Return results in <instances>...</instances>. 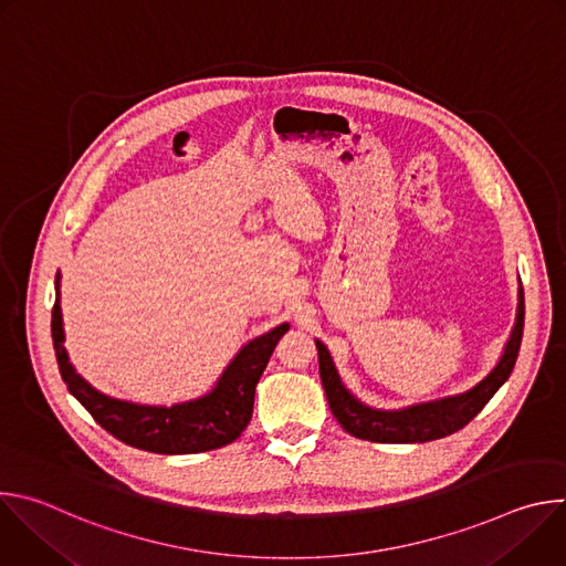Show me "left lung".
Instances as JSON below:
<instances>
[{
  "mask_svg": "<svg viewBox=\"0 0 566 566\" xmlns=\"http://www.w3.org/2000/svg\"><path fill=\"white\" fill-rule=\"evenodd\" d=\"M522 334H524V291L520 289L515 327L511 332V338L495 369L463 394L430 400V402H419V406H410L402 410H374L363 406V402L343 385L327 347L319 340H315V347H317L322 387H325L329 408L338 419V423L343 426V430H347L356 439H365L374 443H426L461 430L483 410V406H486V402L495 396V391L509 380L520 354Z\"/></svg>",
  "mask_w": 566,
  "mask_h": 566,
  "instance_id": "8db88e82",
  "label": "left lung"
}]
</instances>
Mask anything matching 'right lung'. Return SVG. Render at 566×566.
<instances>
[{"label":"right lung","mask_w":566,"mask_h":566,"mask_svg":"<svg viewBox=\"0 0 566 566\" xmlns=\"http://www.w3.org/2000/svg\"><path fill=\"white\" fill-rule=\"evenodd\" d=\"M55 293L51 336L60 376L66 382V389L94 417V421L118 441L158 454H195L223 448L244 432L253 417L260 376L264 374L277 340L289 332V325L284 322V325L241 347L212 391L201 398L177 402L172 408L138 406V402L101 394L83 376L75 374L64 349L60 273L55 275Z\"/></svg>","instance_id":"obj_1"}]
</instances>
